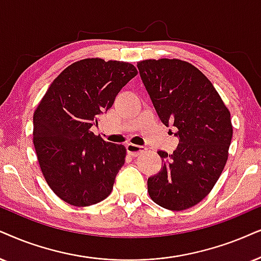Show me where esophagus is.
I'll list each match as a JSON object with an SVG mask.
<instances>
[{
    "instance_id": "34e87169",
    "label": "esophagus",
    "mask_w": 261,
    "mask_h": 261,
    "mask_svg": "<svg viewBox=\"0 0 261 261\" xmlns=\"http://www.w3.org/2000/svg\"><path fill=\"white\" fill-rule=\"evenodd\" d=\"M126 150L127 153L131 155V156H138L146 150V148L142 147V146H137V144H133V143H128L126 146Z\"/></svg>"
}]
</instances>
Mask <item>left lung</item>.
<instances>
[{
  "label": "left lung",
  "instance_id": "1",
  "mask_svg": "<svg viewBox=\"0 0 261 261\" xmlns=\"http://www.w3.org/2000/svg\"><path fill=\"white\" fill-rule=\"evenodd\" d=\"M160 120L177 128L172 154L159 150V173L148 178V193L159 206L183 211L195 206L217 183L232 138L230 112L210 79L178 59L137 64Z\"/></svg>",
  "mask_w": 261,
  "mask_h": 261
}]
</instances>
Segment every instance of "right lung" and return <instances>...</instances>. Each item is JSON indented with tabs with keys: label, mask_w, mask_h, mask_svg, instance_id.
Listing matches in <instances>:
<instances>
[{
	"label": "right lung",
	"mask_w": 261,
	"mask_h": 261,
	"mask_svg": "<svg viewBox=\"0 0 261 261\" xmlns=\"http://www.w3.org/2000/svg\"><path fill=\"white\" fill-rule=\"evenodd\" d=\"M123 61L84 59L66 67L34 113V144L48 186L65 202L91 206L110 195L125 163L123 144L90 130L135 75Z\"/></svg>",
	"instance_id": "right-lung-1"
}]
</instances>
